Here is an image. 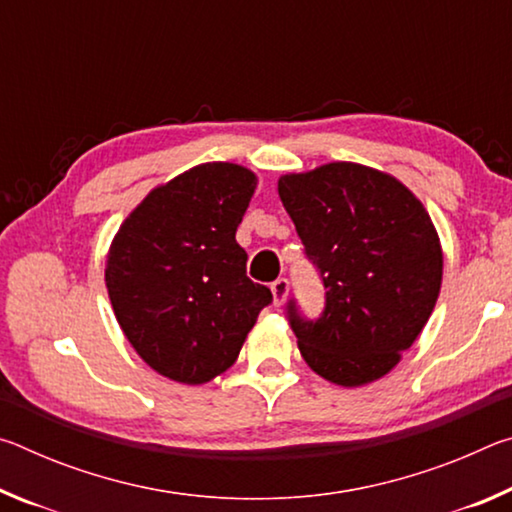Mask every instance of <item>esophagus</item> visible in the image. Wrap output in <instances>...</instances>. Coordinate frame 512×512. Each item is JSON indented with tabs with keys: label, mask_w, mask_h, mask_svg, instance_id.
<instances>
[{
	"label": "esophagus",
	"mask_w": 512,
	"mask_h": 512,
	"mask_svg": "<svg viewBox=\"0 0 512 512\" xmlns=\"http://www.w3.org/2000/svg\"><path fill=\"white\" fill-rule=\"evenodd\" d=\"M271 291H273L275 307L284 305V300H287V296H289V280H287V277H277V280L271 284Z\"/></svg>",
	"instance_id": "34e87169"
}]
</instances>
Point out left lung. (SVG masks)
<instances>
[{
	"label": "left lung",
	"mask_w": 512,
	"mask_h": 512,
	"mask_svg": "<svg viewBox=\"0 0 512 512\" xmlns=\"http://www.w3.org/2000/svg\"><path fill=\"white\" fill-rule=\"evenodd\" d=\"M284 210L325 284V311L289 320L307 366L336 386L388 375L427 325L443 248L420 198L391 173L329 162L277 180Z\"/></svg>",
	"instance_id": "8db88e82"
}]
</instances>
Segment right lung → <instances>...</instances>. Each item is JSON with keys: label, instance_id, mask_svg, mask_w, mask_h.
<instances>
[{"label": "right lung", "instance_id": "obj_1", "mask_svg": "<svg viewBox=\"0 0 512 512\" xmlns=\"http://www.w3.org/2000/svg\"><path fill=\"white\" fill-rule=\"evenodd\" d=\"M255 189L241 164L205 162L151 189L119 225L108 296L121 332L158 375L189 386L219 377L271 305L235 239Z\"/></svg>", "mask_w": 512, "mask_h": 512}]
</instances>
